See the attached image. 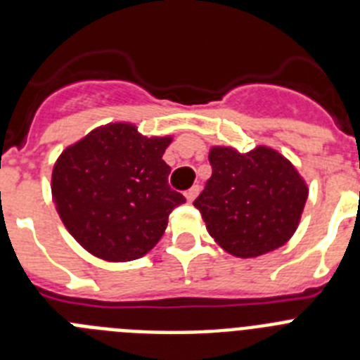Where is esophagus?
Returning <instances> with one entry per match:
<instances>
[{
	"mask_svg": "<svg viewBox=\"0 0 360 360\" xmlns=\"http://www.w3.org/2000/svg\"><path fill=\"white\" fill-rule=\"evenodd\" d=\"M198 193H200V186H193V187H191V189L186 193L187 202H193V200H195L196 196H198Z\"/></svg>",
	"mask_w": 360,
	"mask_h": 360,
	"instance_id": "34e87169",
	"label": "esophagus"
}]
</instances>
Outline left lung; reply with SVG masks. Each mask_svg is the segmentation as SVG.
<instances>
[{"label": "left lung", "mask_w": 360, "mask_h": 360, "mask_svg": "<svg viewBox=\"0 0 360 360\" xmlns=\"http://www.w3.org/2000/svg\"><path fill=\"white\" fill-rule=\"evenodd\" d=\"M212 174L193 202L219 247L256 257L287 243L308 198L294 165L269 148H212Z\"/></svg>", "instance_id": "8db88e82"}]
</instances>
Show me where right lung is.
<instances>
[{"mask_svg": "<svg viewBox=\"0 0 360 360\" xmlns=\"http://www.w3.org/2000/svg\"><path fill=\"white\" fill-rule=\"evenodd\" d=\"M169 142L110 124L59 157L52 174L57 212L88 252L131 262L157 245L171 211L186 202L169 187L171 167L162 160Z\"/></svg>", "mask_w": 360, "mask_h": 360, "instance_id": "right-lung-1", "label": "right lung"}]
</instances>
